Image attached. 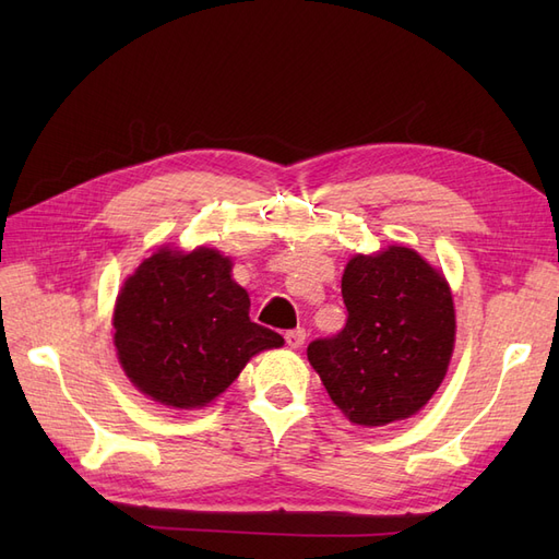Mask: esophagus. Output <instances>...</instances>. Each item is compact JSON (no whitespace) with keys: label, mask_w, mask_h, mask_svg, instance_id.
<instances>
[{"label":"esophagus","mask_w":559,"mask_h":559,"mask_svg":"<svg viewBox=\"0 0 559 559\" xmlns=\"http://www.w3.org/2000/svg\"><path fill=\"white\" fill-rule=\"evenodd\" d=\"M306 329H294V331H286V335H284V341H286V345H289L292 349H298V347H302L306 345Z\"/></svg>","instance_id":"34e87169"}]
</instances>
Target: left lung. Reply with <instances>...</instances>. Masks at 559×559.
I'll use <instances>...</instances> for the list:
<instances>
[{"instance_id":"left-lung-1","label":"left lung","mask_w":559,"mask_h":559,"mask_svg":"<svg viewBox=\"0 0 559 559\" xmlns=\"http://www.w3.org/2000/svg\"><path fill=\"white\" fill-rule=\"evenodd\" d=\"M343 300L345 329L308 345L331 401L361 427L415 415L441 386L454 349L445 277L408 247L357 253L345 267Z\"/></svg>"}]
</instances>
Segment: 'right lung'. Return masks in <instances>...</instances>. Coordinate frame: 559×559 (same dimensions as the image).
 <instances>
[{
	"instance_id": "right-lung-1",
	"label": "right lung",
	"mask_w": 559,
	"mask_h": 559,
	"mask_svg": "<svg viewBox=\"0 0 559 559\" xmlns=\"http://www.w3.org/2000/svg\"><path fill=\"white\" fill-rule=\"evenodd\" d=\"M233 261L210 247L158 249L126 280L114 308V345L130 382L170 408H202L263 349L284 337L249 319Z\"/></svg>"
}]
</instances>
